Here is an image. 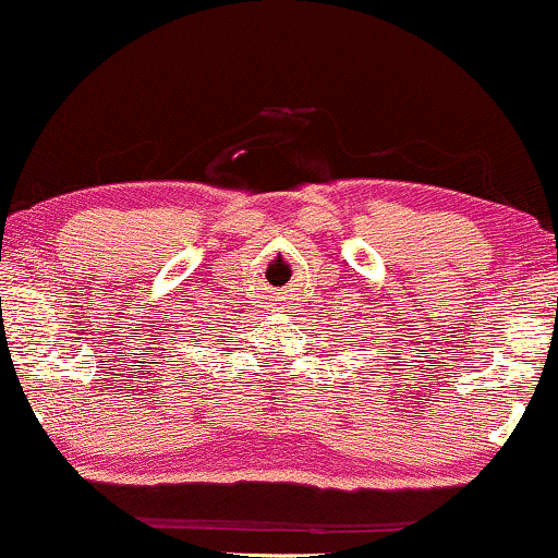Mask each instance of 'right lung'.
<instances>
[{
	"instance_id": "right-lung-1",
	"label": "right lung",
	"mask_w": 558,
	"mask_h": 558,
	"mask_svg": "<svg viewBox=\"0 0 558 558\" xmlns=\"http://www.w3.org/2000/svg\"><path fill=\"white\" fill-rule=\"evenodd\" d=\"M208 330V323L205 319H195V323H185L182 325V330H174L172 335V345H182V348H193V345H201V338ZM198 340L195 341L194 338Z\"/></svg>"
}]
</instances>
